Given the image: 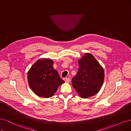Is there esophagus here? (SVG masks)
I'll list each match as a JSON object with an SVG mask.
<instances>
[{"mask_svg": "<svg viewBox=\"0 0 131 131\" xmlns=\"http://www.w3.org/2000/svg\"><path fill=\"white\" fill-rule=\"evenodd\" d=\"M64 80L66 83H69L70 82V79L69 78H66Z\"/></svg>", "mask_w": 131, "mask_h": 131, "instance_id": "obj_1", "label": "esophagus"}]
</instances>
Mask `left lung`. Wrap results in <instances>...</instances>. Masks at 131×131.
I'll return each instance as SVG.
<instances>
[{"mask_svg": "<svg viewBox=\"0 0 131 131\" xmlns=\"http://www.w3.org/2000/svg\"><path fill=\"white\" fill-rule=\"evenodd\" d=\"M78 62V72L72 79V85L81 98H88L100 91L104 81V70L90 53H86Z\"/></svg>", "mask_w": 131, "mask_h": 131, "instance_id": "1", "label": "left lung"}]
</instances>
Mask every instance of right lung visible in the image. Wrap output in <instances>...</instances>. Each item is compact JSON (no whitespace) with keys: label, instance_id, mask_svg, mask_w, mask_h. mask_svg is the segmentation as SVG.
Returning <instances> with one entry per match:
<instances>
[{"label":"right lung","instance_id":"add662e5","mask_svg":"<svg viewBox=\"0 0 131 131\" xmlns=\"http://www.w3.org/2000/svg\"><path fill=\"white\" fill-rule=\"evenodd\" d=\"M53 65L52 59L42 58L35 62L28 72L29 85L39 97H52L58 87L64 82Z\"/></svg>","mask_w":131,"mask_h":131}]
</instances>
